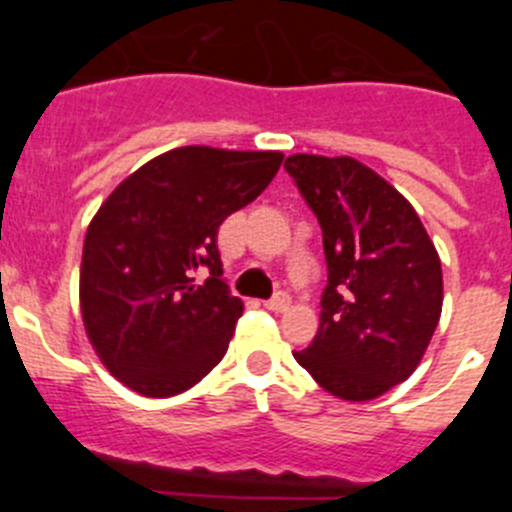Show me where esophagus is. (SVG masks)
<instances>
[{
	"label": "esophagus",
	"mask_w": 512,
	"mask_h": 512,
	"mask_svg": "<svg viewBox=\"0 0 512 512\" xmlns=\"http://www.w3.org/2000/svg\"><path fill=\"white\" fill-rule=\"evenodd\" d=\"M289 305H292V297H289L287 292H277V295L271 297V300H266V307L274 312H284Z\"/></svg>",
	"instance_id": "esophagus-1"
}]
</instances>
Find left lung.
Listing matches in <instances>:
<instances>
[{
  "mask_svg": "<svg viewBox=\"0 0 512 512\" xmlns=\"http://www.w3.org/2000/svg\"><path fill=\"white\" fill-rule=\"evenodd\" d=\"M284 169L318 217L328 284L318 336L295 359L330 395L374 400L405 382L441 318V259L418 212L356 158L297 153Z\"/></svg>",
  "mask_w": 512,
  "mask_h": 512,
  "instance_id": "left-lung-1",
  "label": "left lung"
}]
</instances>
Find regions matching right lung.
Here are the masks:
<instances>
[{
  "label": "right lung",
  "instance_id": "obj_1",
  "mask_svg": "<svg viewBox=\"0 0 512 512\" xmlns=\"http://www.w3.org/2000/svg\"><path fill=\"white\" fill-rule=\"evenodd\" d=\"M282 158L174 148L140 166L99 207L81 259V318L99 359L125 387L146 397L179 395L223 359L243 302L223 279L217 230L269 187Z\"/></svg>",
  "mask_w": 512,
  "mask_h": 512
}]
</instances>
